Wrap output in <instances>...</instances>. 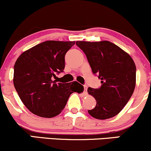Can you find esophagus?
I'll return each mask as SVG.
<instances>
[{
    "mask_svg": "<svg viewBox=\"0 0 151 151\" xmlns=\"http://www.w3.org/2000/svg\"><path fill=\"white\" fill-rule=\"evenodd\" d=\"M87 86H86V85H84V91H85V92L86 93V90H87Z\"/></svg>",
    "mask_w": 151,
    "mask_h": 151,
    "instance_id": "1",
    "label": "esophagus"
}]
</instances>
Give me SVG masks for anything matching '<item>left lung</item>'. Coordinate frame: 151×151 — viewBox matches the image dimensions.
Returning <instances> with one entry per match:
<instances>
[{"instance_id": "left-lung-1", "label": "left lung", "mask_w": 151, "mask_h": 151, "mask_svg": "<svg viewBox=\"0 0 151 151\" xmlns=\"http://www.w3.org/2000/svg\"><path fill=\"white\" fill-rule=\"evenodd\" d=\"M76 45L86 55L93 73L101 79L99 89H87L96 101V106L88 110V113L101 120L115 116L128 103L135 89L136 67L133 59L109 41H77Z\"/></svg>"}]
</instances>
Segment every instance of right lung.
<instances>
[{"label": "right lung", "instance_id": "add662e5", "mask_svg": "<svg viewBox=\"0 0 151 151\" xmlns=\"http://www.w3.org/2000/svg\"><path fill=\"white\" fill-rule=\"evenodd\" d=\"M75 42L49 40L32 47L17 59L13 84L30 111L38 116L52 118L62 112L73 92L84 86L77 81L56 83L53 78L63 72L65 57Z\"/></svg>", "mask_w": 151, "mask_h": 151}]
</instances>
